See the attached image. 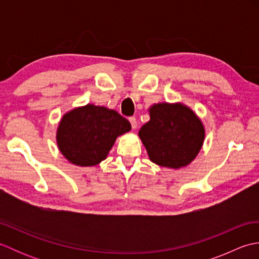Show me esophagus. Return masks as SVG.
Segmentation results:
<instances>
[{
  "instance_id": "1",
  "label": "esophagus",
  "mask_w": 259,
  "mask_h": 259,
  "mask_svg": "<svg viewBox=\"0 0 259 259\" xmlns=\"http://www.w3.org/2000/svg\"><path fill=\"white\" fill-rule=\"evenodd\" d=\"M130 123H131V126H133V129H137V126H138V122H137V119L135 117H131L129 119Z\"/></svg>"
}]
</instances>
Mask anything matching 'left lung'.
<instances>
[{
  "label": "left lung",
  "mask_w": 259,
  "mask_h": 259,
  "mask_svg": "<svg viewBox=\"0 0 259 259\" xmlns=\"http://www.w3.org/2000/svg\"><path fill=\"white\" fill-rule=\"evenodd\" d=\"M148 111L150 120L138 135L150 161L169 169L184 168L194 161L206 134L194 110L181 102H159Z\"/></svg>",
  "instance_id": "8db88e82"
}]
</instances>
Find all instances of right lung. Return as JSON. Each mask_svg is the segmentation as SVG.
Segmentation results:
<instances>
[{"instance_id":"1","label":"right lung","mask_w":259,"mask_h":259,"mask_svg":"<svg viewBox=\"0 0 259 259\" xmlns=\"http://www.w3.org/2000/svg\"><path fill=\"white\" fill-rule=\"evenodd\" d=\"M130 130L129 121L115 110L88 103L62 115L57 145L70 163L92 167L103 161L118 137Z\"/></svg>"}]
</instances>
